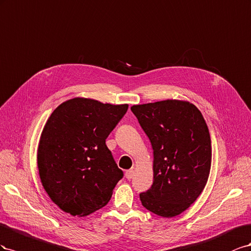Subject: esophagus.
Masks as SVG:
<instances>
[{
  "label": "esophagus",
  "instance_id": "1",
  "mask_svg": "<svg viewBox=\"0 0 251 251\" xmlns=\"http://www.w3.org/2000/svg\"><path fill=\"white\" fill-rule=\"evenodd\" d=\"M133 176H134V170L133 169L127 170L126 173H125V176H126L127 180H131V178L133 177Z\"/></svg>",
  "mask_w": 251,
  "mask_h": 251
}]
</instances>
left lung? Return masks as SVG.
I'll return each instance as SVG.
<instances>
[{
    "label": "left lung",
    "mask_w": 251,
    "mask_h": 251,
    "mask_svg": "<svg viewBox=\"0 0 251 251\" xmlns=\"http://www.w3.org/2000/svg\"><path fill=\"white\" fill-rule=\"evenodd\" d=\"M153 149V183L142 205L163 218L181 214L201 195L211 166L208 127L197 107L180 100L133 105Z\"/></svg>",
    "instance_id": "left-lung-1"
}]
</instances>
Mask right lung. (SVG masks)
Returning <instances> with one entry per match:
<instances>
[{
    "instance_id": "add662e5",
    "label": "right lung",
    "mask_w": 251,
    "mask_h": 251,
    "mask_svg": "<svg viewBox=\"0 0 251 251\" xmlns=\"http://www.w3.org/2000/svg\"><path fill=\"white\" fill-rule=\"evenodd\" d=\"M128 105L75 98L62 103L43 128L38 168L52 202L71 216L86 217L102 208L123 177L106 139Z\"/></svg>"
}]
</instances>
